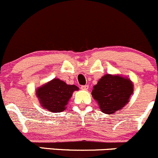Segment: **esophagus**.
Listing matches in <instances>:
<instances>
[{"label": "esophagus", "mask_w": 158, "mask_h": 158, "mask_svg": "<svg viewBox=\"0 0 158 158\" xmlns=\"http://www.w3.org/2000/svg\"><path fill=\"white\" fill-rule=\"evenodd\" d=\"M88 87H89V86L88 85H87V84H86V85H82L81 87V88L82 89V90H87V89H88Z\"/></svg>", "instance_id": "34e87169"}]
</instances>
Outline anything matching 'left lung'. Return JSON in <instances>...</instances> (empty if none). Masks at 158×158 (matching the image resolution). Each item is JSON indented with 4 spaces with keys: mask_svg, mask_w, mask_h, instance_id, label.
Here are the masks:
<instances>
[{
    "mask_svg": "<svg viewBox=\"0 0 158 158\" xmlns=\"http://www.w3.org/2000/svg\"><path fill=\"white\" fill-rule=\"evenodd\" d=\"M133 93V84L127 78L106 74L94 86L92 96L98 101L101 111L114 114L128 102Z\"/></svg>",
    "mask_w": 158,
    "mask_h": 158,
    "instance_id": "left-lung-1",
    "label": "left lung"
}]
</instances>
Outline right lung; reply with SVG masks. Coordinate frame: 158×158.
<instances>
[{"instance_id":"1","label":"right lung","mask_w":158,"mask_h":158,"mask_svg":"<svg viewBox=\"0 0 158 158\" xmlns=\"http://www.w3.org/2000/svg\"><path fill=\"white\" fill-rule=\"evenodd\" d=\"M75 85H68L59 79H53L37 90V96L43 107L51 112L60 113L65 110L74 90Z\"/></svg>"}]
</instances>
